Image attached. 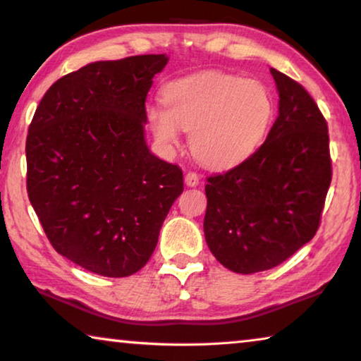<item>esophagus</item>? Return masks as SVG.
Returning a JSON list of instances; mask_svg holds the SVG:
<instances>
[{
	"label": "esophagus",
	"instance_id": "1",
	"mask_svg": "<svg viewBox=\"0 0 361 361\" xmlns=\"http://www.w3.org/2000/svg\"><path fill=\"white\" fill-rule=\"evenodd\" d=\"M200 182V177H198L197 172H187L185 174V184L189 187H195Z\"/></svg>",
	"mask_w": 361,
	"mask_h": 361
}]
</instances>
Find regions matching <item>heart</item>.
I'll list each match as a JSON object with an SVG mask.
<instances>
[{
	"mask_svg": "<svg viewBox=\"0 0 361 361\" xmlns=\"http://www.w3.org/2000/svg\"><path fill=\"white\" fill-rule=\"evenodd\" d=\"M164 107L146 111L159 143L177 146L180 130L190 133V148L208 168H233L255 153L267 133L271 112L269 91L257 81L200 73L163 87Z\"/></svg>",
	"mask_w": 361,
	"mask_h": 361,
	"instance_id": "obj_1",
	"label": "heart"
}]
</instances>
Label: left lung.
Masks as SVG:
<instances>
[{
	"label": "left lung",
	"instance_id": "obj_1",
	"mask_svg": "<svg viewBox=\"0 0 361 361\" xmlns=\"http://www.w3.org/2000/svg\"><path fill=\"white\" fill-rule=\"evenodd\" d=\"M270 73L280 101L267 140L205 185L208 247L219 264L245 275L276 267L314 238L332 180L319 107L300 82Z\"/></svg>",
	"mask_w": 361,
	"mask_h": 361
}]
</instances>
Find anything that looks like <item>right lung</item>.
<instances>
[{
  "label": "right lung",
  "mask_w": 361,
  "mask_h": 361,
  "mask_svg": "<svg viewBox=\"0 0 361 361\" xmlns=\"http://www.w3.org/2000/svg\"><path fill=\"white\" fill-rule=\"evenodd\" d=\"M166 55L96 61L42 97L25 140L27 193L56 252L102 276L145 267L182 169L151 154L145 101Z\"/></svg>",
  "instance_id": "1"
}]
</instances>
